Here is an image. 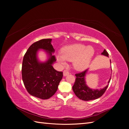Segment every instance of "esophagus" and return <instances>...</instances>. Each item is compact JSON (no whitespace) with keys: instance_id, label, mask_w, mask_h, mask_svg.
<instances>
[{"instance_id":"obj_1","label":"esophagus","mask_w":129,"mask_h":129,"mask_svg":"<svg viewBox=\"0 0 129 129\" xmlns=\"http://www.w3.org/2000/svg\"><path fill=\"white\" fill-rule=\"evenodd\" d=\"M69 74V72L67 71V70H64V71H63V76H67V75H68Z\"/></svg>"}]
</instances>
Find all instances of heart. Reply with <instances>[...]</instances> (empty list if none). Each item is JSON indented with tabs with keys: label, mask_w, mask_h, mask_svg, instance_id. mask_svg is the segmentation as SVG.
I'll list each match as a JSON object with an SVG mask.
<instances>
[{
	"label": "heart",
	"mask_w": 129,
	"mask_h": 129,
	"mask_svg": "<svg viewBox=\"0 0 129 129\" xmlns=\"http://www.w3.org/2000/svg\"><path fill=\"white\" fill-rule=\"evenodd\" d=\"M95 50L92 46L73 44L62 48L61 54L56 55L57 60L64 65L65 60L73 61L74 68L78 71L87 69L90 64Z\"/></svg>",
	"instance_id": "b5f03b06"
}]
</instances>
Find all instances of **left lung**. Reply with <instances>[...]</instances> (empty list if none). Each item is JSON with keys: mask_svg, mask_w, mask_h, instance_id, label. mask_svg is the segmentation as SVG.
<instances>
[{"mask_svg": "<svg viewBox=\"0 0 129 129\" xmlns=\"http://www.w3.org/2000/svg\"><path fill=\"white\" fill-rule=\"evenodd\" d=\"M102 55L109 57L108 53L104 49L102 53ZM111 62V60H110ZM88 69L85 70L84 71L75 74L76 79L74 84L73 86V91L75 93L76 96L80 100L83 101H90L96 100L102 96L103 93L106 91V90L110 83L111 77L108 81V84L104 88L99 89H92L89 88L85 81V76Z\"/></svg>", "mask_w": 129, "mask_h": 129, "instance_id": "obj_1", "label": "left lung"}]
</instances>
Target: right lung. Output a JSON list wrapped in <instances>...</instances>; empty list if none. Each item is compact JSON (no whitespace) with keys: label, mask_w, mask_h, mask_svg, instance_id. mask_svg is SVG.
<instances>
[{"label":"right lung","mask_w":129,"mask_h":129,"mask_svg":"<svg viewBox=\"0 0 129 129\" xmlns=\"http://www.w3.org/2000/svg\"><path fill=\"white\" fill-rule=\"evenodd\" d=\"M51 39H45L34 42L27 49L23 58L22 78L27 91L37 98L47 100L54 95L63 77V72L54 69L52 64L56 61L52 55L54 50ZM45 50L49 59L41 62L38 60L37 53Z\"/></svg>","instance_id":"1"}]
</instances>
